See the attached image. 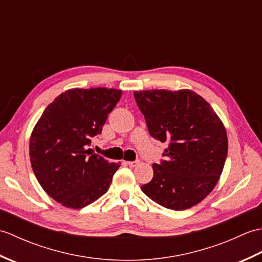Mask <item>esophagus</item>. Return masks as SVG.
<instances>
[{
  "label": "esophagus",
  "instance_id": "esophagus-1",
  "mask_svg": "<svg viewBox=\"0 0 262 262\" xmlns=\"http://www.w3.org/2000/svg\"><path fill=\"white\" fill-rule=\"evenodd\" d=\"M138 163H140V161L136 160V161H127L126 164L129 165V166H136Z\"/></svg>",
  "mask_w": 262,
  "mask_h": 262
}]
</instances>
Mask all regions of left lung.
I'll return each mask as SVG.
<instances>
[{
    "label": "left lung",
    "instance_id": "obj_1",
    "mask_svg": "<svg viewBox=\"0 0 262 262\" xmlns=\"http://www.w3.org/2000/svg\"><path fill=\"white\" fill-rule=\"evenodd\" d=\"M134 97L149 134L168 144L165 160L153 164V179L142 191L165 208L192 207L211 192L223 171V122L203 97L188 89L135 91Z\"/></svg>",
    "mask_w": 262,
    "mask_h": 262
}]
</instances>
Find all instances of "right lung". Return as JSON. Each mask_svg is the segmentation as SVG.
<instances>
[{"instance_id": "obj_1", "label": "right lung", "mask_w": 262, "mask_h": 262, "mask_svg": "<svg viewBox=\"0 0 262 262\" xmlns=\"http://www.w3.org/2000/svg\"><path fill=\"white\" fill-rule=\"evenodd\" d=\"M121 94L117 89H70L48 104L33 128L32 171L48 196L65 207L83 208L108 191L120 163L86 148Z\"/></svg>"}]
</instances>
